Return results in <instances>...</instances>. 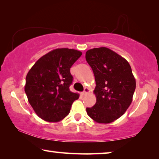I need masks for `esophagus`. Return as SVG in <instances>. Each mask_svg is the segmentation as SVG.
<instances>
[{"instance_id":"obj_1","label":"esophagus","mask_w":159,"mask_h":159,"mask_svg":"<svg viewBox=\"0 0 159 159\" xmlns=\"http://www.w3.org/2000/svg\"><path fill=\"white\" fill-rule=\"evenodd\" d=\"M88 92H89V88H85L84 90H83V92L82 93H83V95H85V94H87Z\"/></svg>"}]
</instances>
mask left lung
I'll list each match as a JSON object with an SVG mask.
<instances>
[{
    "instance_id": "1",
    "label": "left lung",
    "mask_w": 159,
    "mask_h": 159,
    "mask_svg": "<svg viewBox=\"0 0 159 159\" xmlns=\"http://www.w3.org/2000/svg\"><path fill=\"white\" fill-rule=\"evenodd\" d=\"M85 59L95 75L96 103L86 108L88 115L99 123L118 119L130 105L136 82L128 61L105 47L93 48Z\"/></svg>"
}]
</instances>
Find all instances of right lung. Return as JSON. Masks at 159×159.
Returning a JSON list of instances; mask_svg holds the SVG:
<instances>
[{
  "label": "right lung",
  "instance_id": "right-lung-1",
  "mask_svg": "<svg viewBox=\"0 0 159 159\" xmlns=\"http://www.w3.org/2000/svg\"><path fill=\"white\" fill-rule=\"evenodd\" d=\"M82 55L79 50L57 48L41 57L29 70L25 90L29 104L43 120L58 122L69 114L79 94L72 93L70 69Z\"/></svg>",
  "mask_w": 159,
  "mask_h": 159
}]
</instances>
